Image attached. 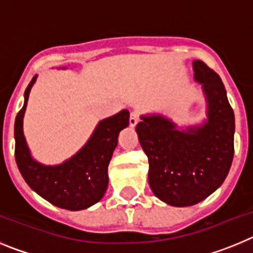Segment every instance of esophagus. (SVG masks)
Wrapping results in <instances>:
<instances>
[{"mask_svg": "<svg viewBox=\"0 0 253 253\" xmlns=\"http://www.w3.org/2000/svg\"><path fill=\"white\" fill-rule=\"evenodd\" d=\"M138 122H139V114L137 111H131L130 118H129V124H130V126H135Z\"/></svg>", "mask_w": 253, "mask_h": 253, "instance_id": "1", "label": "esophagus"}]
</instances>
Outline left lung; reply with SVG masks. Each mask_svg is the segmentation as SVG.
Here are the masks:
<instances>
[{"mask_svg":"<svg viewBox=\"0 0 253 253\" xmlns=\"http://www.w3.org/2000/svg\"><path fill=\"white\" fill-rule=\"evenodd\" d=\"M195 80L208 99V123L180 131L160 115L142 116L140 146L149 162L148 182L162 202L173 207L198 204L227 177L234 154V113L222 80L203 60L193 63Z\"/></svg>","mask_w":253,"mask_h":253,"instance_id":"1","label":"left lung"}]
</instances>
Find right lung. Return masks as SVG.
Returning <instances> with one entry per match:
<instances>
[{
	"instance_id": "1",
	"label": "right lung",
	"mask_w": 253,
	"mask_h": 253,
	"mask_svg": "<svg viewBox=\"0 0 253 253\" xmlns=\"http://www.w3.org/2000/svg\"><path fill=\"white\" fill-rule=\"evenodd\" d=\"M35 78L26 87L25 102L15 119V158L19 171L35 193L55 207L86 209L99 202L106 191L107 166L120 130L129 124V111L123 110L102 120L86 146L71 160L59 166H43L31 158L22 134V116Z\"/></svg>"
}]
</instances>
